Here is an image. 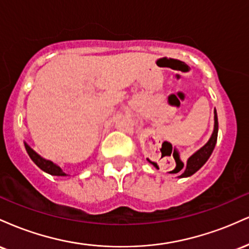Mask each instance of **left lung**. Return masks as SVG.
Listing matches in <instances>:
<instances>
[{
	"instance_id": "8db88e82",
	"label": "left lung",
	"mask_w": 249,
	"mask_h": 249,
	"mask_svg": "<svg viewBox=\"0 0 249 249\" xmlns=\"http://www.w3.org/2000/svg\"><path fill=\"white\" fill-rule=\"evenodd\" d=\"M218 127H219L218 126V116H216V111L214 110V130H213L212 136H211L210 141H208L206 144L204 145V146H202L201 148H199L196 153H193L192 156L187 159L186 166H185L184 172L180 174L179 178H184V177L192 176V174L196 173L199 168H201L202 166H204V164L208 160V158H210L211 154H212V152H213L214 147H215L216 139H218ZM148 161H150L151 164H153L154 166H157L156 162H153L151 160H148ZM182 167H184V164H182L181 170H182ZM178 172H176V173H178Z\"/></svg>"
}]
</instances>
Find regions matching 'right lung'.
Here are the masks:
<instances>
[{"label":"right lung","instance_id":"obj_1","mask_svg":"<svg viewBox=\"0 0 249 249\" xmlns=\"http://www.w3.org/2000/svg\"><path fill=\"white\" fill-rule=\"evenodd\" d=\"M24 146H25V150H27L28 154H29L31 160L35 162L37 166L41 168L42 171H44V172L51 174V176H58V177L67 176V174L63 172L61 167L57 166V165L53 164V161L44 159L43 157L39 156L38 153H36L35 151H34L33 148H31L29 145L27 144V142H24Z\"/></svg>","mask_w":249,"mask_h":249}]
</instances>
